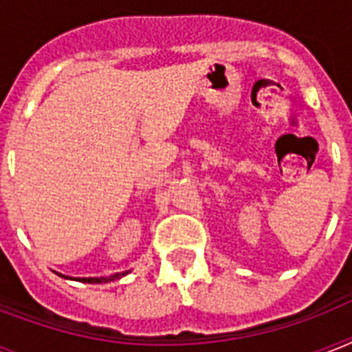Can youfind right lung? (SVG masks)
<instances>
[{
    "instance_id": "obj_1",
    "label": "right lung",
    "mask_w": 352,
    "mask_h": 352,
    "mask_svg": "<svg viewBox=\"0 0 352 352\" xmlns=\"http://www.w3.org/2000/svg\"><path fill=\"white\" fill-rule=\"evenodd\" d=\"M129 272H131V270H126V272H117V274H113V276H104V278H78V281H82V283H109V281H115V279L124 278V276ZM62 278H65V276H62Z\"/></svg>"
}]
</instances>
